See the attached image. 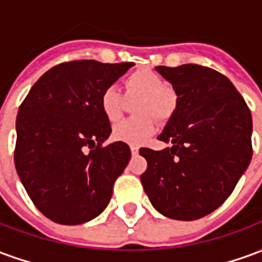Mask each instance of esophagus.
<instances>
[{"label":"esophagus","instance_id":"34e87169","mask_svg":"<svg viewBox=\"0 0 262 262\" xmlns=\"http://www.w3.org/2000/svg\"><path fill=\"white\" fill-rule=\"evenodd\" d=\"M130 151L133 156H137L139 154V147L137 146H130Z\"/></svg>","mask_w":262,"mask_h":262}]
</instances>
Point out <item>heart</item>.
Wrapping results in <instances>:
<instances>
[{
  "label": "heart",
  "instance_id": "1",
  "mask_svg": "<svg viewBox=\"0 0 262 262\" xmlns=\"http://www.w3.org/2000/svg\"><path fill=\"white\" fill-rule=\"evenodd\" d=\"M127 98H140L136 105L139 118L119 122L112 129V137L127 144H142L156 132L151 117L157 120L168 119L176 109L177 95L172 88L165 85L164 78L151 70H137L123 80ZM99 106L103 116L111 122H118L123 115L125 97L115 88L103 90L99 98Z\"/></svg>",
  "mask_w": 262,
  "mask_h": 262
}]
</instances>
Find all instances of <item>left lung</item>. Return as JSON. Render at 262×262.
<instances>
[{"label": "left lung", "instance_id": "obj_1", "mask_svg": "<svg viewBox=\"0 0 262 262\" xmlns=\"http://www.w3.org/2000/svg\"><path fill=\"white\" fill-rule=\"evenodd\" d=\"M177 94L176 111L159 140L164 150L140 148L147 170L144 192L160 213L196 220L230 196L253 156V119L230 80L199 64L156 67Z\"/></svg>", "mask_w": 262, "mask_h": 262}]
</instances>
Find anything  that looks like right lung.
Returning a JSON list of instances; mask_svg holds the SVG:
<instances>
[{"mask_svg": "<svg viewBox=\"0 0 262 262\" xmlns=\"http://www.w3.org/2000/svg\"><path fill=\"white\" fill-rule=\"evenodd\" d=\"M133 63L73 60L35 82L16 116L14 161L33 205L60 225H81L108 206L116 178L130 160L111 135L99 98Z\"/></svg>", "mask_w": 262, "mask_h": 262, "instance_id": "1", "label": "right lung"}]
</instances>
